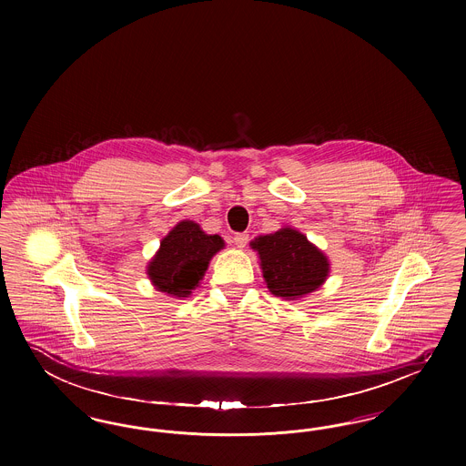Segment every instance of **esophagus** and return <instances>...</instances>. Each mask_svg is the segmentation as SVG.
<instances>
[{"label": "esophagus", "mask_w": 466, "mask_h": 466, "mask_svg": "<svg viewBox=\"0 0 466 466\" xmlns=\"http://www.w3.org/2000/svg\"><path fill=\"white\" fill-rule=\"evenodd\" d=\"M248 241H249V236L248 234H236L234 236V244L238 246V248H246V244H248Z\"/></svg>", "instance_id": "1"}]
</instances>
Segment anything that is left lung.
Returning a JSON list of instances; mask_svg holds the SVG:
<instances>
[{"instance_id": "obj_1", "label": "left lung", "mask_w": 466, "mask_h": 466, "mask_svg": "<svg viewBox=\"0 0 466 466\" xmlns=\"http://www.w3.org/2000/svg\"><path fill=\"white\" fill-rule=\"evenodd\" d=\"M249 244L258 255L267 289L285 300L308 297L330 274L329 257L297 228L281 227Z\"/></svg>"}]
</instances>
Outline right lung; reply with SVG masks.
<instances>
[{"label":"right lung","mask_w":466,"mask_h":466,"mask_svg":"<svg viewBox=\"0 0 466 466\" xmlns=\"http://www.w3.org/2000/svg\"><path fill=\"white\" fill-rule=\"evenodd\" d=\"M225 248L218 234H206L199 223L181 220L167 236L147 266V274L157 291L175 299L190 297L198 289L211 258Z\"/></svg>","instance_id":"add662e5"}]
</instances>
